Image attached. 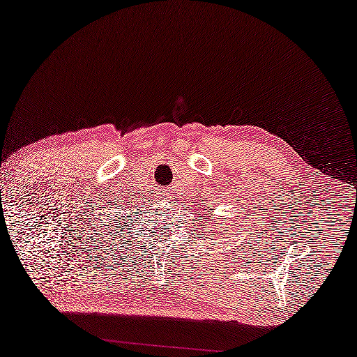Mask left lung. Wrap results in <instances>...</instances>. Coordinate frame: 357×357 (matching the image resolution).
Listing matches in <instances>:
<instances>
[{
    "mask_svg": "<svg viewBox=\"0 0 357 357\" xmlns=\"http://www.w3.org/2000/svg\"><path fill=\"white\" fill-rule=\"evenodd\" d=\"M197 220H199V218H197ZM212 220H213V218H212ZM223 231H228V229H227V228H225V229H223Z\"/></svg>",
    "mask_w": 357,
    "mask_h": 357,
    "instance_id": "8db88e82",
    "label": "left lung"
}]
</instances>
